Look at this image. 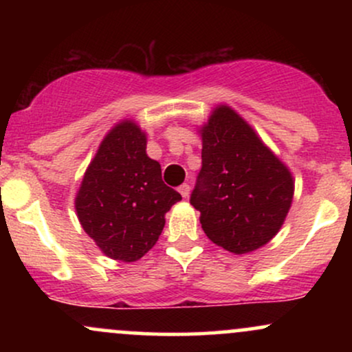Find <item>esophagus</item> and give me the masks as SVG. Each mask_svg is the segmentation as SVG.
Returning a JSON list of instances; mask_svg holds the SVG:
<instances>
[{
    "mask_svg": "<svg viewBox=\"0 0 352 352\" xmlns=\"http://www.w3.org/2000/svg\"><path fill=\"white\" fill-rule=\"evenodd\" d=\"M179 192H180V195L184 197V199H187L188 193H190V185L188 184H182L179 187Z\"/></svg>",
    "mask_w": 352,
    "mask_h": 352,
    "instance_id": "esophagus-1",
    "label": "esophagus"
}]
</instances>
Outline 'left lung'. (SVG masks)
<instances>
[{
    "label": "left lung",
    "instance_id": "obj_1",
    "mask_svg": "<svg viewBox=\"0 0 352 352\" xmlns=\"http://www.w3.org/2000/svg\"><path fill=\"white\" fill-rule=\"evenodd\" d=\"M201 168L190 204L213 243L241 254L268 243L293 200L288 168L227 106L201 129Z\"/></svg>",
    "mask_w": 352,
    "mask_h": 352
}]
</instances>
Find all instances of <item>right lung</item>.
Here are the masks:
<instances>
[{
    "mask_svg": "<svg viewBox=\"0 0 352 352\" xmlns=\"http://www.w3.org/2000/svg\"><path fill=\"white\" fill-rule=\"evenodd\" d=\"M145 134L131 120L116 125L82 179L76 212L84 232L114 260L142 258L159 240L165 213L182 200L145 153Z\"/></svg>",
    "mask_w": 352,
    "mask_h": 352,
    "instance_id": "1",
    "label": "right lung"
}]
</instances>
